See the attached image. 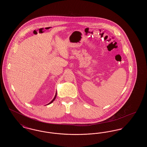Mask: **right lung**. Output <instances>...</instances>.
<instances>
[{
	"label": "right lung",
	"mask_w": 147,
	"mask_h": 147,
	"mask_svg": "<svg viewBox=\"0 0 147 147\" xmlns=\"http://www.w3.org/2000/svg\"><path fill=\"white\" fill-rule=\"evenodd\" d=\"M56 96H57V91H56V95H55V97H54V98H53V99L49 102V103L47 105H49V104H51L52 102H53L54 101H55V98H56Z\"/></svg>",
	"instance_id": "add662e5"
}]
</instances>
